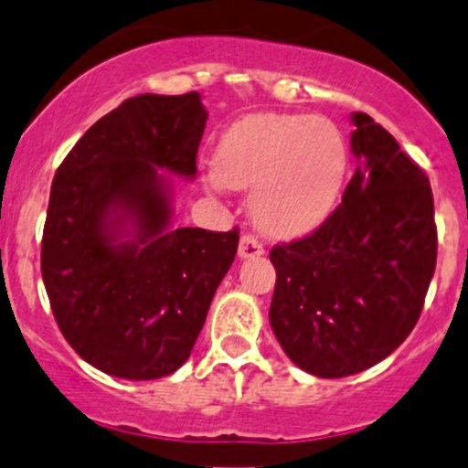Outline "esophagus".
Wrapping results in <instances>:
<instances>
[{
	"instance_id": "obj_1",
	"label": "esophagus",
	"mask_w": 468,
	"mask_h": 468,
	"mask_svg": "<svg viewBox=\"0 0 468 468\" xmlns=\"http://www.w3.org/2000/svg\"><path fill=\"white\" fill-rule=\"evenodd\" d=\"M260 255H264V246L255 237H250V234H243L241 241H239V257L241 260H250V257Z\"/></svg>"
}]
</instances>
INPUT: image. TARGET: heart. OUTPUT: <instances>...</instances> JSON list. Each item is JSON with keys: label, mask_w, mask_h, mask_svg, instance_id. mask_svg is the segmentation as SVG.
I'll use <instances>...</instances> for the list:
<instances>
[{"label": "heart", "mask_w": 468, "mask_h": 468, "mask_svg": "<svg viewBox=\"0 0 468 468\" xmlns=\"http://www.w3.org/2000/svg\"><path fill=\"white\" fill-rule=\"evenodd\" d=\"M213 184L250 190L257 225L303 237L331 218L349 172V144L333 122L308 114H252L222 135Z\"/></svg>", "instance_id": "b5f03b06"}]
</instances>
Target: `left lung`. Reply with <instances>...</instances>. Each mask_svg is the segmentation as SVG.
Masks as SVG:
<instances>
[{"label": "left lung", "mask_w": 468, "mask_h": 468, "mask_svg": "<svg viewBox=\"0 0 468 468\" xmlns=\"http://www.w3.org/2000/svg\"><path fill=\"white\" fill-rule=\"evenodd\" d=\"M356 170L322 227L271 250L269 319L284 354L340 379L393 354L420 317L437 266L434 199L425 172L365 112L351 117Z\"/></svg>", "instance_id": "1"}]
</instances>
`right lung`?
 Masks as SVG:
<instances>
[{
    "label": "right lung",
    "mask_w": 468,
    "mask_h": 468,
    "mask_svg": "<svg viewBox=\"0 0 468 468\" xmlns=\"http://www.w3.org/2000/svg\"><path fill=\"white\" fill-rule=\"evenodd\" d=\"M207 117L197 91L128 98L52 179L43 282L66 342L105 375L144 381L179 370L237 257V227H170L160 170L195 179Z\"/></svg>",
    "instance_id": "1"
}]
</instances>
